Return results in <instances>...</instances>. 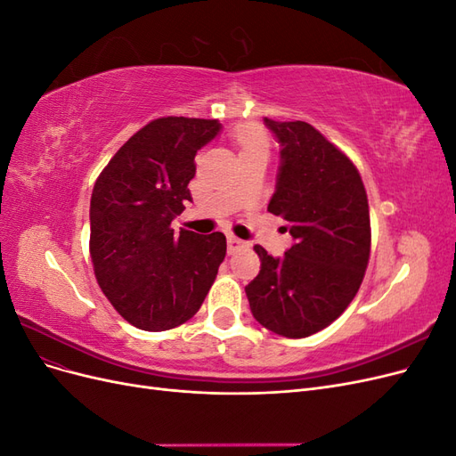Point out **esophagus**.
<instances>
[{"label":"esophagus","mask_w":456,"mask_h":456,"mask_svg":"<svg viewBox=\"0 0 456 456\" xmlns=\"http://www.w3.org/2000/svg\"><path fill=\"white\" fill-rule=\"evenodd\" d=\"M245 245H247V243H245L243 240H240V238H236V236H228V253H230V255L240 251V249H243Z\"/></svg>","instance_id":"obj_1"}]
</instances>
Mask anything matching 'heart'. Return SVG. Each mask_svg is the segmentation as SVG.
Instances as JSON below:
<instances>
[{"instance_id": "obj_1", "label": "heart", "mask_w": 456, "mask_h": 456, "mask_svg": "<svg viewBox=\"0 0 456 456\" xmlns=\"http://www.w3.org/2000/svg\"><path fill=\"white\" fill-rule=\"evenodd\" d=\"M236 142L241 148V151L245 150H253V148H268V139L266 134L262 133L256 127H243L238 131L236 134Z\"/></svg>"}]
</instances>
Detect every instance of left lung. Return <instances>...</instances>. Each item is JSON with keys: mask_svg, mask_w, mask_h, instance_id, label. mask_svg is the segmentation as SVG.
<instances>
[{"mask_svg": "<svg viewBox=\"0 0 456 456\" xmlns=\"http://www.w3.org/2000/svg\"><path fill=\"white\" fill-rule=\"evenodd\" d=\"M265 123L283 146L268 211L287 220L295 243L283 258L255 245L260 272L245 293L262 327L305 338L333 323L360 291L370 256L367 191L354 161L310 123Z\"/></svg>", "mask_w": 456, "mask_h": 456, "instance_id": "8db88e82", "label": "left lung"}]
</instances>
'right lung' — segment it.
<instances>
[{"mask_svg": "<svg viewBox=\"0 0 456 456\" xmlns=\"http://www.w3.org/2000/svg\"><path fill=\"white\" fill-rule=\"evenodd\" d=\"M218 129L216 119H151L96 178L89 211L93 272L110 305L136 329L156 333L194 317L226 256L224 233L171 228L191 201L198 150Z\"/></svg>", "mask_w": 456, "mask_h": 456, "instance_id": "obj_1", "label": "right lung"}]
</instances>
